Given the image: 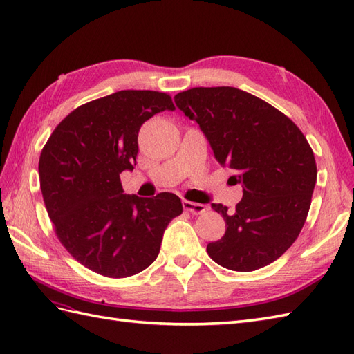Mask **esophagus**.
<instances>
[{"label":"esophagus","instance_id":"1","mask_svg":"<svg viewBox=\"0 0 354 354\" xmlns=\"http://www.w3.org/2000/svg\"><path fill=\"white\" fill-rule=\"evenodd\" d=\"M183 206L184 209L192 212L193 215H201V214H205L207 211V206L203 205V203H196V202H189V201H184L183 202Z\"/></svg>","mask_w":354,"mask_h":354}]
</instances>
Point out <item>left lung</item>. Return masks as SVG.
I'll list each match as a JSON object with an SVG mask.
<instances>
[{
    "mask_svg": "<svg viewBox=\"0 0 354 354\" xmlns=\"http://www.w3.org/2000/svg\"><path fill=\"white\" fill-rule=\"evenodd\" d=\"M176 106L201 127L216 161L243 188L236 209L212 203L225 233L207 243L223 268L251 272L268 266L301 233L317 180L314 152L297 125L263 100L232 86L192 88Z\"/></svg>",
    "mask_w": 354,
    "mask_h": 354,
    "instance_id": "1",
    "label": "left lung"
}]
</instances>
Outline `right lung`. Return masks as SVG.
Returning a JSON list of instances; mask_svg holds the SVG:
<instances>
[{"label":"right lung","instance_id":"right-lung-1","mask_svg":"<svg viewBox=\"0 0 354 354\" xmlns=\"http://www.w3.org/2000/svg\"><path fill=\"white\" fill-rule=\"evenodd\" d=\"M162 111H175L166 93L118 91L75 109L41 149L40 188L53 229L95 274L127 278L147 269L167 224L183 214L178 196L124 194L120 178L136 166L142 124Z\"/></svg>","mask_w":354,"mask_h":354}]
</instances>
